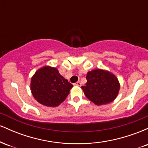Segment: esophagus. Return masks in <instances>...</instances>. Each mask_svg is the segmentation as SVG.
<instances>
[{"label":"esophagus","instance_id":"1","mask_svg":"<svg viewBox=\"0 0 148 148\" xmlns=\"http://www.w3.org/2000/svg\"><path fill=\"white\" fill-rule=\"evenodd\" d=\"M74 86H81V82H80V81H77V82H76V83H75V84H74Z\"/></svg>","mask_w":148,"mask_h":148}]
</instances>
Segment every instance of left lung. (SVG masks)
<instances>
[{
  "mask_svg": "<svg viewBox=\"0 0 148 148\" xmlns=\"http://www.w3.org/2000/svg\"><path fill=\"white\" fill-rule=\"evenodd\" d=\"M86 79V86L81 88L86 97L95 104H107L118 96L120 83L111 72L101 69H94L87 73Z\"/></svg>",
  "mask_w": 148,
  "mask_h": 148,
  "instance_id": "8db88e82",
  "label": "left lung"
}]
</instances>
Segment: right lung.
I'll list each match as a JSON object with an SVG mask.
<instances>
[{"mask_svg": "<svg viewBox=\"0 0 148 148\" xmlns=\"http://www.w3.org/2000/svg\"><path fill=\"white\" fill-rule=\"evenodd\" d=\"M73 87L55 67L45 66L32 76L30 90L39 103L49 107H56L67 98Z\"/></svg>", "mask_w": 148, "mask_h": 148, "instance_id": "obj_1", "label": "right lung"}]
</instances>
